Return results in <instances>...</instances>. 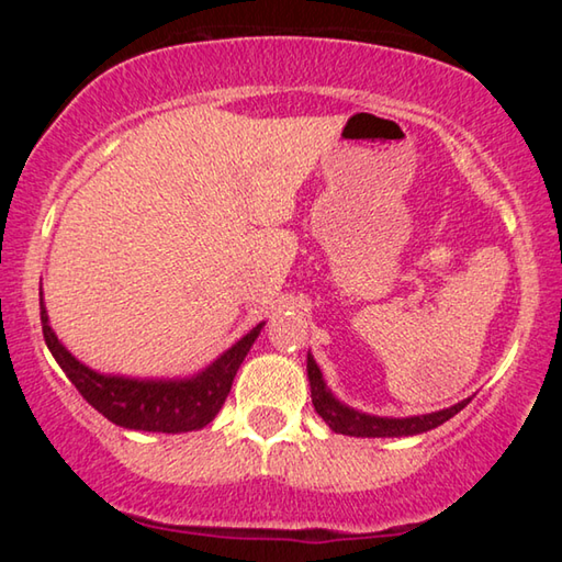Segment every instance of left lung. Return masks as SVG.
Segmentation results:
<instances>
[{"label": "left lung", "mask_w": 562, "mask_h": 562, "mask_svg": "<svg viewBox=\"0 0 562 562\" xmlns=\"http://www.w3.org/2000/svg\"><path fill=\"white\" fill-rule=\"evenodd\" d=\"M307 379H310V392H312V404H315V412L325 418V424L335 434L345 436H359V439H398V436H416L424 431H431L443 422H449L461 408L471 402V398H463V402L453 404L449 408H441V412L422 414V416H376L359 412V408H351L345 402L331 394L327 386L325 376H322V369L317 367L312 351H307Z\"/></svg>", "instance_id": "1"}]
</instances>
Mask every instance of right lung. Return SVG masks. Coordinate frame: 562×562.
Returning <instances> with one entry per match:
<instances>
[{
	"label": "right lung",
	"instance_id": "right-lung-1",
	"mask_svg": "<svg viewBox=\"0 0 562 562\" xmlns=\"http://www.w3.org/2000/svg\"><path fill=\"white\" fill-rule=\"evenodd\" d=\"M42 294V292H40ZM42 331L56 364L64 369L69 382L79 389V394L116 426L131 431H156V434H186L198 431L213 422L221 412L233 379L247 357V351L260 337L265 322L252 327L247 335L227 347L221 357L201 372L176 379H140L123 374H103L76 359L61 345L49 325L42 294Z\"/></svg>",
	"mask_w": 562,
	"mask_h": 562
}]
</instances>
